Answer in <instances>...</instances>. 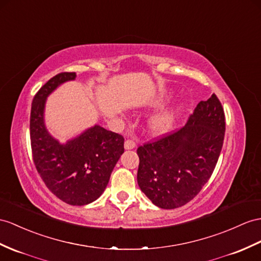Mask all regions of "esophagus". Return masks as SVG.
<instances>
[{
	"label": "esophagus",
	"mask_w": 261,
	"mask_h": 261,
	"mask_svg": "<svg viewBox=\"0 0 261 261\" xmlns=\"http://www.w3.org/2000/svg\"><path fill=\"white\" fill-rule=\"evenodd\" d=\"M124 146L126 149H133L136 147V143H135V141H133V139H126Z\"/></svg>",
	"instance_id": "esophagus-1"
}]
</instances>
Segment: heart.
<instances>
[{
  "label": "heart",
  "mask_w": 261,
  "mask_h": 261,
  "mask_svg": "<svg viewBox=\"0 0 261 261\" xmlns=\"http://www.w3.org/2000/svg\"><path fill=\"white\" fill-rule=\"evenodd\" d=\"M176 119V112L175 111H169V112H164L160 115L155 116L150 120L149 127L150 130L154 133V134H164V133L168 132L171 127H173Z\"/></svg>",
  "instance_id": "obj_1"
}]
</instances>
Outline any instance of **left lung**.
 Masks as SVG:
<instances>
[{
  "label": "left lung",
  "mask_w": 261,
  "mask_h": 261,
  "mask_svg": "<svg viewBox=\"0 0 261 261\" xmlns=\"http://www.w3.org/2000/svg\"><path fill=\"white\" fill-rule=\"evenodd\" d=\"M225 113L216 94L201 100L187 124L137 148V182L154 205L174 209L199 194L218 162Z\"/></svg>",
  "instance_id": "8db88e82"
}]
</instances>
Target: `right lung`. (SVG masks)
Returning a JSON list of instances; mask_svg holds the SVG:
<instances>
[{"mask_svg": "<svg viewBox=\"0 0 261 261\" xmlns=\"http://www.w3.org/2000/svg\"><path fill=\"white\" fill-rule=\"evenodd\" d=\"M74 72L55 75L35 94L30 117L33 162L46 187L57 198L73 206L96 200L110 181L112 171L124 152V137L95 125L65 145L50 136L44 125V106L48 95Z\"/></svg>", "mask_w": 261, "mask_h": 261, "instance_id": "obj_1", "label": "right lung"}]
</instances>
